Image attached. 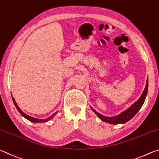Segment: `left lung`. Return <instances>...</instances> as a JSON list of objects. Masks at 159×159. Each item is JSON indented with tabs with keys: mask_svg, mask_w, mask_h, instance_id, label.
<instances>
[{
	"mask_svg": "<svg viewBox=\"0 0 159 159\" xmlns=\"http://www.w3.org/2000/svg\"><path fill=\"white\" fill-rule=\"evenodd\" d=\"M148 85H149V83H148V79L147 80V83H146V86L144 88V90L143 91V93H142L141 97L139 98V99L137 101L132 104L130 107H129L125 111L122 112L118 115L115 116H105L101 115V114L98 113L97 111H96L94 109H93L92 106H90V108H92V110L94 112V113L97 115L98 118H99L101 120L105 122V123H107L109 124L112 125H118V124H124L128 122L129 120L133 118V117L136 115L140 108H142V106L144 103V101L146 99V97H147V92H148Z\"/></svg>",
	"mask_w": 159,
	"mask_h": 159,
	"instance_id": "1",
	"label": "left lung"
}]
</instances>
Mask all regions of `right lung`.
I'll use <instances>...</instances> for the list:
<instances>
[{
  "instance_id": "add662e5",
  "label": "right lung",
  "mask_w": 159,
  "mask_h": 159,
  "mask_svg": "<svg viewBox=\"0 0 159 159\" xmlns=\"http://www.w3.org/2000/svg\"><path fill=\"white\" fill-rule=\"evenodd\" d=\"M12 101H13V103H14V104H15V107H16V108L17 109V111H19V113H20L21 114V115H22L23 117H24V118H25L26 119L28 120H30V121H31V122H32V123H46V122H48V121L50 120H51L52 118H53V117L55 116L56 115V114L58 113V111L56 112V113H53V115H51V116H49L48 118H45V119H39V118H33V117H32V116H28L27 114H26V113H24V112H23L22 110H21V109L20 108L19 106H17V103H16V101H15L14 98H13V97H12Z\"/></svg>"
}]
</instances>
